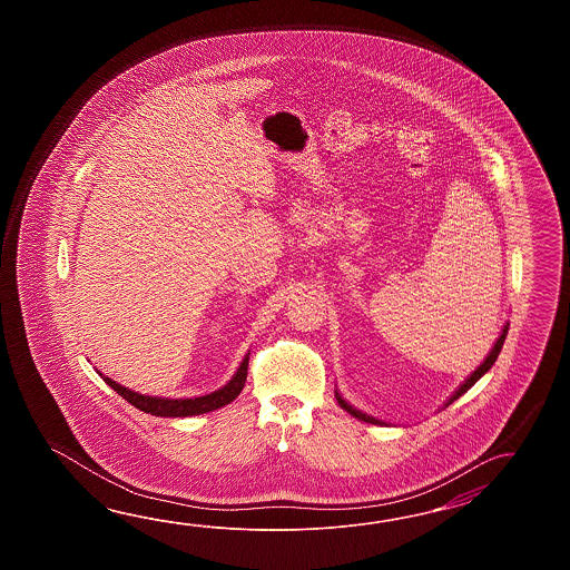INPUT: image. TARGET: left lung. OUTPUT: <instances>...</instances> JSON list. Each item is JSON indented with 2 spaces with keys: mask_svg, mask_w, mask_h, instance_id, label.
I'll return each mask as SVG.
<instances>
[{
  "mask_svg": "<svg viewBox=\"0 0 570 570\" xmlns=\"http://www.w3.org/2000/svg\"><path fill=\"white\" fill-rule=\"evenodd\" d=\"M508 330L509 326H503V330H501V336L497 338L495 344H493V348H491V352L487 354V358H484L483 364H481V366H476V371H474L473 375L469 376V379L462 383L461 387L456 389V391L450 395V400L444 403V407H449L452 401H456L461 395H464V393H466L469 389L473 387L474 383H476V381H479V379H481V376H483L484 373L495 364L497 356H499V352L503 348V342H505V336H508ZM336 400H338L340 407L351 413L352 417H358L361 422H366V424H383L381 420H375V417H371V415H366V413L358 412L356 407H352L351 403H346V401L340 397L338 391H336Z\"/></svg>",
  "mask_w": 570,
  "mask_h": 570,
  "instance_id": "obj_1",
  "label": "left lung"
}]
</instances>
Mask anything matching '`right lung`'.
I'll use <instances>...</instances> for the list:
<instances>
[{
	"label": "right lung",
	"mask_w": 570,
	"mask_h": 570,
	"mask_svg": "<svg viewBox=\"0 0 570 570\" xmlns=\"http://www.w3.org/2000/svg\"><path fill=\"white\" fill-rule=\"evenodd\" d=\"M101 375V373H99ZM246 375H248V354L244 356L243 363L238 366V371L234 373L230 381L224 387L209 393V395H202V397H194V400H165V397H150V395H140L136 391H130L128 387H121L120 383H116L114 379L101 375V379L108 383L109 387L114 389L120 397L132 403L136 410L140 412L150 413V415H160V417H187V415H199V413L214 412L218 407L228 405L230 401L236 400L240 395V391L246 383Z\"/></svg>",
	"instance_id": "1"
}]
</instances>
